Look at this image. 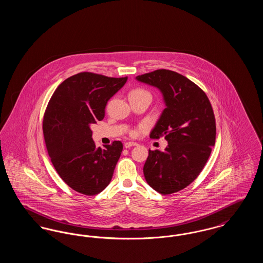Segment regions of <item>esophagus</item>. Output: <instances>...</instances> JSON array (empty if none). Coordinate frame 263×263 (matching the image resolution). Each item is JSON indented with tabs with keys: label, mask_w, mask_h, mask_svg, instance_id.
I'll use <instances>...</instances> for the list:
<instances>
[{
	"label": "esophagus",
	"mask_w": 263,
	"mask_h": 263,
	"mask_svg": "<svg viewBox=\"0 0 263 263\" xmlns=\"http://www.w3.org/2000/svg\"><path fill=\"white\" fill-rule=\"evenodd\" d=\"M133 146H137V143H135V142H126V143H124V147L126 149H128L130 147H133Z\"/></svg>",
	"instance_id": "1"
}]
</instances>
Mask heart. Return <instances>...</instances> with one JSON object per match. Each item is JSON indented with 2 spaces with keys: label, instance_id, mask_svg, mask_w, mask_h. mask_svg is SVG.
I'll return each mask as SVG.
<instances>
[{
  "label": "heart",
  "instance_id": "1",
  "mask_svg": "<svg viewBox=\"0 0 263 263\" xmlns=\"http://www.w3.org/2000/svg\"><path fill=\"white\" fill-rule=\"evenodd\" d=\"M142 96H151L150 92L144 88H133L130 92H129V99H132V98H138V97H142ZM137 130H131L130 131V134L132 136H135L137 135Z\"/></svg>",
  "mask_w": 263,
  "mask_h": 263
}]
</instances>
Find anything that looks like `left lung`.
<instances>
[{
  "label": "left lung",
  "mask_w": 263,
  "mask_h": 263,
  "mask_svg": "<svg viewBox=\"0 0 263 263\" xmlns=\"http://www.w3.org/2000/svg\"><path fill=\"white\" fill-rule=\"evenodd\" d=\"M138 81L163 92L165 108L150 137L164 136L165 150H149L144 175L151 187L172 194L188 186L200 175L216 140V120L206 93L184 76L156 70Z\"/></svg>",
  "instance_id": "8db88e82"
}]
</instances>
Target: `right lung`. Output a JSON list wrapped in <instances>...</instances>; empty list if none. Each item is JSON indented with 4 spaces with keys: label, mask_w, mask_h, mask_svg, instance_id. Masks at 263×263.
<instances>
[{
    "label": "right lung",
    "mask_w": 263,
    "mask_h": 263,
    "mask_svg": "<svg viewBox=\"0 0 263 263\" xmlns=\"http://www.w3.org/2000/svg\"><path fill=\"white\" fill-rule=\"evenodd\" d=\"M126 81L82 72L61 83L47 104L42 127L51 163L79 193L99 194L112 178L123 145L113 141L105 149L97 148L89 126L103 119L107 101Z\"/></svg>",
    "instance_id": "1"
}]
</instances>
